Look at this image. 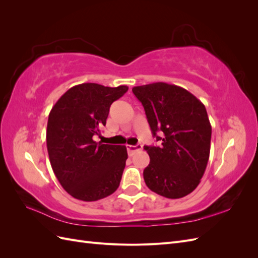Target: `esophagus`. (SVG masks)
I'll return each mask as SVG.
<instances>
[{
  "label": "esophagus",
  "mask_w": 258,
  "mask_h": 258,
  "mask_svg": "<svg viewBox=\"0 0 258 258\" xmlns=\"http://www.w3.org/2000/svg\"><path fill=\"white\" fill-rule=\"evenodd\" d=\"M142 150V145L141 144H138V145H127V152L129 156L134 155L137 151Z\"/></svg>",
  "instance_id": "esophagus-1"
}]
</instances>
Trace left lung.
I'll return each instance as SVG.
<instances>
[{
    "mask_svg": "<svg viewBox=\"0 0 258 258\" xmlns=\"http://www.w3.org/2000/svg\"><path fill=\"white\" fill-rule=\"evenodd\" d=\"M132 92L159 141L144 146L151 158L143 171L145 184L162 197L187 196L199 185L210 156L212 128L206 106L189 91L167 83L137 86Z\"/></svg>",
    "mask_w": 258,
    "mask_h": 258,
    "instance_id": "1",
    "label": "left lung"
}]
</instances>
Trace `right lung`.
Here are the masks:
<instances>
[{"label":"right lung","mask_w":258,"mask_h":258,"mask_svg":"<svg viewBox=\"0 0 258 258\" xmlns=\"http://www.w3.org/2000/svg\"><path fill=\"white\" fill-rule=\"evenodd\" d=\"M127 90V86L76 85L51 108L46 131L50 165L61 186L76 199L97 201L118 188L127 148L96 142L93 137L105 126L111 104Z\"/></svg>","instance_id":"obj_1"}]
</instances>
